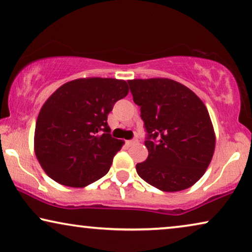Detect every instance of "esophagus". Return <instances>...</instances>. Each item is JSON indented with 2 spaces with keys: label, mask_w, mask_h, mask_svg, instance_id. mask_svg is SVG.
Segmentation results:
<instances>
[{
  "label": "esophagus",
  "mask_w": 252,
  "mask_h": 252,
  "mask_svg": "<svg viewBox=\"0 0 252 252\" xmlns=\"http://www.w3.org/2000/svg\"><path fill=\"white\" fill-rule=\"evenodd\" d=\"M136 143H138V139H137V138H134V139H131V140H127V141H126V144L127 145V146H132V145H134Z\"/></svg>",
  "instance_id": "1"
}]
</instances>
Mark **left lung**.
<instances>
[{
    "instance_id": "1",
    "label": "left lung",
    "mask_w": 252,
    "mask_h": 252,
    "mask_svg": "<svg viewBox=\"0 0 252 252\" xmlns=\"http://www.w3.org/2000/svg\"><path fill=\"white\" fill-rule=\"evenodd\" d=\"M147 132L140 178L163 192L193 186L210 164L216 137L208 109L197 95L170 79L127 81Z\"/></svg>"
}]
</instances>
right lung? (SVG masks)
I'll use <instances>...</instances> for the list:
<instances>
[{"label": "right lung", "instance_id": "obj_1", "mask_svg": "<svg viewBox=\"0 0 252 252\" xmlns=\"http://www.w3.org/2000/svg\"><path fill=\"white\" fill-rule=\"evenodd\" d=\"M129 92L126 81L88 77L58 88L42 106L34 150L45 173L62 185L86 187L108 172L123 141L107 115Z\"/></svg>", "mask_w": 252, "mask_h": 252}]
</instances>
